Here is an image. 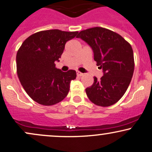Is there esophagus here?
I'll use <instances>...</instances> for the list:
<instances>
[{
	"label": "esophagus",
	"instance_id": "1",
	"mask_svg": "<svg viewBox=\"0 0 152 152\" xmlns=\"http://www.w3.org/2000/svg\"><path fill=\"white\" fill-rule=\"evenodd\" d=\"M76 75H77L78 76H83V73H81V72H79V71H78V72L76 73Z\"/></svg>",
	"mask_w": 152,
	"mask_h": 152
}]
</instances>
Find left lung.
<instances>
[{"instance_id": "8db88e82", "label": "left lung", "mask_w": 152, "mask_h": 152, "mask_svg": "<svg viewBox=\"0 0 152 152\" xmlns=\"http://www.w3.org/2000/svg\"><path fill=\"white\" fill-rule=\"evenodd\" d=\"M91 47L97 66L103 76L86 89L92 103L102 107L115 104L127 91L134 69L131 45L116 32L96 27L81 31L76 36Z\"/></svg>"}]
</instances>
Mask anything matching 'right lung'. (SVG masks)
<instances>
[{
  "mask_svg": "<svg viewBox=\"0 0 152 152\" xmlns=\"http://www.w3.org/2000/svg\"><path fill=\"white\" fill-rule=\"evenodd\" d=\"M78 32L49 30L27 37L16 56L17 73L28 96L43 105H52L66 97L70 83L76 77L74 70L63 72L56 69L65 45Z\"/></svg>",
  "mask_w": 152,
  "mask_h": 152,
  "instance_id": "right-lung-1",
  "label": "right lung"
}]
</instances>
